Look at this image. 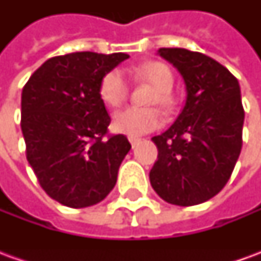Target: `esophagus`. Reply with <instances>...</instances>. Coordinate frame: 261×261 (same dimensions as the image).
<instances>
[{
    "label": "esophagus",
    "instance_id": "1",
    "mask_svg": "<svg viewBox=\"0 0 261 261\" xmlns=\"http://www.w3.org/2000/svg\"><path fill=\"white\" fill-rule=\"evenodd\" d=\"M128 141L131 142V145H133V147H136L137 144L141 141V140H140V138H136V137H130V138H128Z\"/></svg>",
    "mask_w": 261,
    "mask_h": 261
}]
</instances>
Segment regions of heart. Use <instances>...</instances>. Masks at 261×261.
<instances>
[{"label": "heart", "instance_id": "heart-1", "mask_svg": "<svg viewBox=\"0 0 261 261\" xmlns=\"http://www.w3.org/2000/svg\"><path fill=\"white\" fill-rule=\"evenodd\" d=\"M133 80L147 82L153 86V92L148 103L158 105L166 113L176 108L173 95L175 75L168 64L162 61H145L128 69ZM130 84L120 69H110L103 75L99 84V95L108 106L117 108L125 102L130 95ZM162 116L153 108H127L113 116V128L120 134L140 137L156 130L162 125Z\"/></svg>", "mask_w": 261, "mask_h": 261}]
</instances>
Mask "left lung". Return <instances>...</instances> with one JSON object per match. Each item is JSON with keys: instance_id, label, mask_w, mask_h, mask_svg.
<instances>
[{"instance_id": "obj_1", "label": "left lung", "mask_w": 261, "mask_h": 261, "mask_svg": "<svg viewBox=\"0 0 261 261\" xmlns=\"http://www.w3.org/2000/svg\"><path fill=\"white\" fill-rule=\"evenodd\" d=\"M158 53L181 74L187 99L175 124L152 138L158 161L149 180L165 201L196 205L224 189L239 158L245 120L241 88L228 68L205 54L186 48Z\"/></svg>"}]
</instances>
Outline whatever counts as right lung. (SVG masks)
I'll return each mask as SVG.
<instances>
[{"mask_svg": "<svg viewBox=\"0 0 261 261\" xmlns=\"http://www.w3.org/2000/svg\"><path fill=\"white\" fill-rule=\"evenodd\" d=\"M128 57L93 51L57 56L23 86L20 128L26 159L43 190L63 205L97 204L117 181L131 144L123 134H109L110 116L99 84Z\"/></svg>", "mask_w": 261, "mask_h": 261, "instance_id": "1", "label": "right lung"}]
</instances>
